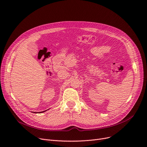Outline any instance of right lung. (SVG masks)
Segmentation results:
<instances>
[{
  "mask_svg": "<svg viewBox=\"0 0 147 147\" xmlns=\"http://www.w3.org/2000/svg\"><path fill=\"white\" fill-rule=\"evenodd\" d=\"M46 110H45V111H42V112H40V113H43V112H45V111H46Z\"/></svg>",
  "mask_w": 147,
  "mask_h": 147,
  "instance_id": "add662e5",
  "label": "right lung"
}]
</instances>
